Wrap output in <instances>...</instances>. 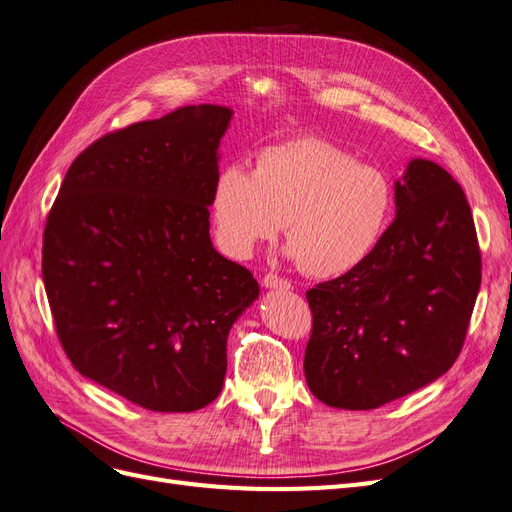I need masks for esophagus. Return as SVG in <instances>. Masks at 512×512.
I'll use <instances>...</instances> for the list:
<instances>
[{
	"instance_id": "esophagus-1",
	"label": "esophagus",
	"mask_w": 512,
	"mask_h": 512,
	"mask_svg": "<svg viewBox=\"0 0 512 512\" xmlns=\"http://www.w3.org/2000/svg\"><path fill=\"white\" fill-rule=\"evenodd\" d=\"M262 286L269 288V290H284V292L290 290V282L284 280V277H280V275H275V273H267L265 277H262Z\"/></svg>"
}]
</instances>
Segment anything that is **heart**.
<instances>
[{
	"label": "heart",
	"mask_w": 512,
	"mask_h": 512,
	"mask_svg": "<svg viewBox=\"0 0 512 512\" xmlns=\"http://www.w3.org/2000/svg\"><path fill=\"white\" fill-rule=\"evenodd\" d=\"M391 211L389 177L318 136L265 147L254 173L226 164L209 194L215 239L228 256H252L286 224L290 256L314 277L342 275L363 262Z\"/></svg>",
	"instance_id": "b5f03b06"
}]
</instances>
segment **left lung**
Returning a JSON list of instances; mask_svg holds the SVG:
<instances>
[{"instance_id": "obj_1", "label": "left lung", "mask_w": 512, "mask_h": 512, "mask_svg": "<svg viewBox=\"0 0 512 512\" xmlns=\"http://www.w3.org/2000/svg\"><path fill=\"white\" fill-rule=\"evenodd\" d=\"M478 288L466 194L436 162L410 160L374 250L307 290L309 391L331 408L374 410L438 380L459 356Z\"/></svg>"}]
</instances>
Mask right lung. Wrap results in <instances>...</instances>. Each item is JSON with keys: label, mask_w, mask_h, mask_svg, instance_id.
Wrapping results in <instances>:
<instances>
[{"label": "right lung", "mask_w": 512, "mask_h": 512, "mask_svg": "<svg viewBox=\"0 0 512 512\" xmlns=\"http://www.w3.org/2000/svg\"><path fill=\"white\" fill-rule=\"evenodd\" d=\"M230 119L228 106H181L102 136L72 162L46 220L42 277L68 359L153 412L220 395L228 333L260 292L209 237Z\"/></svg>", "instance_id": "add662e5"}]
</instances>
